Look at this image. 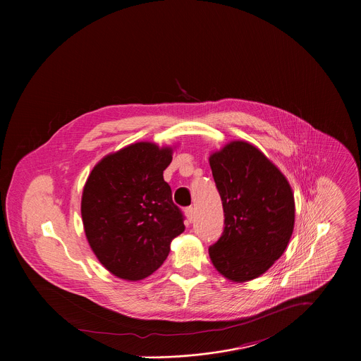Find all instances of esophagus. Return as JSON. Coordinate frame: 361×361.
<instances>
[{"label":"esophagus","mask_w":361,"mask_h":361,"mask_svg":"<svg viewBox=\"0 0 361 361\" xmlns=\"http://www.w3.org/2000/svg\"><path fill=\"white\" fill-rule=\"evenodd\" d=\"M185 215H186L188 222H192V221H193V218H195V208H193V207H188V208H185Z\"/></svg>","instance_id":"34e87169"}]
</instances>
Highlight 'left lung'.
Instances as JSON below:
<instances>
[{
	"label": "left lung",
	"instance_id": "left-lung-1",
	"mask_svg": "<svg viewBox=\"0 0 361 361\" xmlns=\"http://www.w3.org/2000/svg\"><path fill=\"white\" fill-rule=\"evenodd\" d=\"M225 215L222 236L208 249L215 269L243 283L283 255L295 228L293 190L281 169L245 140L208 158Z\"/></svg>",
	"mask_w": 361,
	"mask_h": 361
}]
</instances>
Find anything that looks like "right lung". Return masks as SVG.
<instances>
[{"instance_id": "obj_1", "label": "right lung", "mask_w": 361, "mask_h": 361, "mask_svg": "<svg viewBox=\"0 0 361 361\" xmlns=\"http://www.w3.org/2000/svg\"><path fill=\"white\" fill-rule=\"evenodd\" d=\"M173 149L153 142L129 145L102 158L85 183L80 211L87 242L116 278L150 276L185 231L162 175Z\"/></svg>"}]
</instances>
